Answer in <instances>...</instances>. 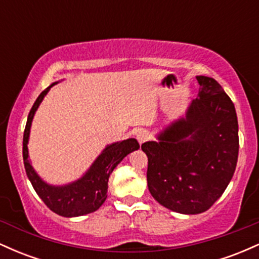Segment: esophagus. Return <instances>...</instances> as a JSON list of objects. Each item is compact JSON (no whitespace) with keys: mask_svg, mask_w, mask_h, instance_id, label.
<instances>
[{"mask_svg":"<svg viewBox=\"0 0 259 259\" xmlns=\"http://www.w3.org/2000/svg\"><path fill=\"white\" fill-rule=\"evenodd\" d=\"M148 138H150V134H148L146 130H141V132H139L138 135H136V139H138L140 144H144L145 141H147Z\"/></svg>","mask_w":259,"mask_h":259,"instance_id":"34e87169","label":"esophagus"}]
</instances>
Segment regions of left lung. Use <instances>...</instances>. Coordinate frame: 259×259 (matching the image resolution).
I'll list each match as a JSON object with an SVG mask.
<instances>
[{
    "mask_svg": "<svg viewBox=\"0 0 259 259\" xmlns=\"http://www.w3.org/2000/svg\"><path fill=\"white\" fill-rule=\"evenodd\" d=\"M200 90L185 113L141 145L147 186L162 206L181 214L206 212L225 191L239 154L234 103L213 78L196 76Z\"/></svg>",
    "mask_w": 259,
    "mask_h": 259,
    "instance_id": "1",
    "label": "left lung"
}]
</instances>
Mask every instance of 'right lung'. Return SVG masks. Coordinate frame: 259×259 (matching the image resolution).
Here are the masks:
<instances>
[{"label": "right lung", "instance_id": "right-lung-1", "mask_svg": "<svg viewBox=\"0 0 259 259\" xmlns=\"http://www.w3.org/2000/svg\"><path fill=\"white\" fill-rule=\"evenodd\" d=\"M58 82H53L49 88L45 89L30 109L26 120L24 136H23V159H24L26 175L38 197L52 212L67 218H73V217L89 214L102 206L107 198L109 175L127 154L139 150L140 145L136 139L112 142L101 151L88 170L76 180L62 185H53L45 181L32 167L28 144L35 113L52 86Z\"/></svg>", "mask_w": 259, "mask_h": 259}]
</instances>
